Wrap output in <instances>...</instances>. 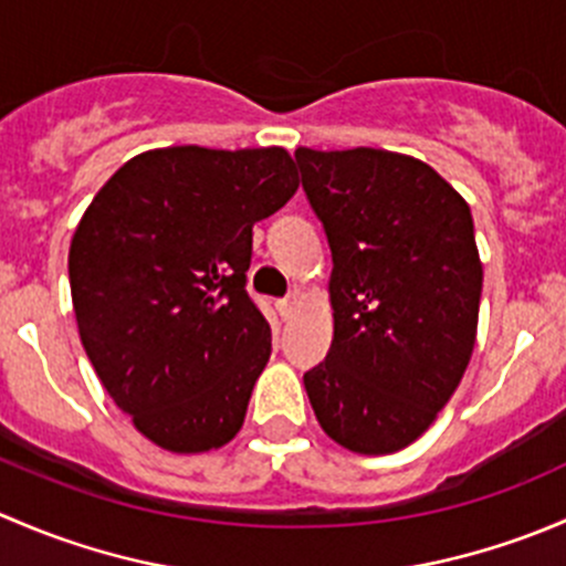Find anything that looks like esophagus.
Wrapping results in <instances>:
<instances>
[{"instance_id":"1","label":"esophagus","mask_w":566,"mask_h":566,"mask_svg":"<svg viewBox=\"0 0 566 566\" xmlns=\"http://www.w3.org/2000/svg\"><path fill=\"white\" fill-rule=\"evenodd\" d=\"M295 304H298V298H295V293H293V295H287V298H279V301H276L279 315H282L284 319H287V317L293 315V312H295Z\"/></svg>"}]
</instances>
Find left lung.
Instances as JSON below:
<instances>
[{
    "instance_id": "left-lung-1",
    "label": "left lung",
    "mask_w": 566,
    "mask_h": 566,
    "mask_svg": "<svg viewBox=\"0 0 566 566\" xmlns=\"http://www.w3.org/2000/svg\"><path fill=\"white\" fill-rule=\"evenodd\" d=\"M295 164L334 260V342L306 394L336 443L391 454L436 421L471 361L482 295L471 208L399 153L298 147Z\"/></svg>"
}]
</instances>
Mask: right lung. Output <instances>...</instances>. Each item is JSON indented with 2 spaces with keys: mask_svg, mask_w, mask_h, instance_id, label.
I'll list each match as a JSON object with an SVG mask.
<instances>
[{
  "mask_svg": "<svg viewBox=\"0 0 566 566\" xmlns=\"http://www.w3.org/2000/svg\"><path fill=\"white\" fill-rule=\"evenodd\" d=\"M295 188L282 147H167L123 164L84 213L67 254L82 345L161 449L208 452L241 430L271 358L247 290L251 227Z\"/></svg>",
  "mask_w": 566,
  "mask_h": 566,
  "instance_id": "1",
  "label": "right lung"
}]
</instances>
